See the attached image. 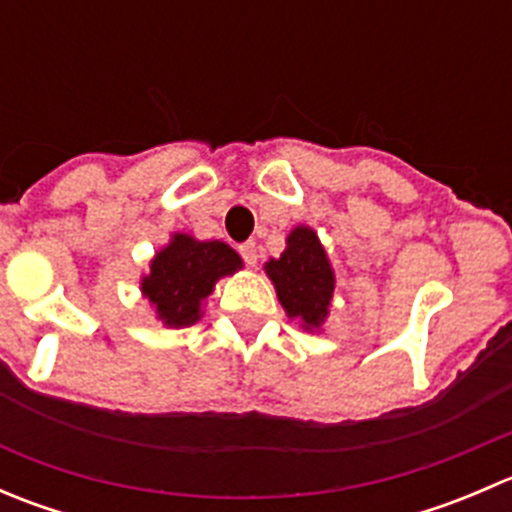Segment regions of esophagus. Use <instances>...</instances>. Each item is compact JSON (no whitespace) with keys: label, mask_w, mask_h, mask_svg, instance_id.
I'll use <instances>...</instances> for the list:
<instances>
[{"label":"esophagus","mask_w":512,"mask_h":512,"mask_svg":"<svg viewBox=\"0 0 512 512\" xmlns=\"http://www.w3.org/2000/svg\"><path fill=\"white\" fill-rule=\"evenodd\" d=\"M240 255H242V260L247 262V265L255 267L257 265V247H255V242H245V245H240Z\"/></svg>","instance_id":"34e87169"}]
</instances>
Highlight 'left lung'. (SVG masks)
<instances>
[{
	"instance_id": "1",
	"label": "left lung",
	"mask_w": 512,
	"mask_h": 512,
	"mask_svg": "<svg viewBox=\"0 0 512 512\" xmlns=\"http://www.w3.org/2000/svg\"><path fill=\"white\" fill-rule=\"evenodd\" d=\"M265 272L287 317L299 319V327L307 332H319L329 317L337 277L317 232L309 225L294 227L285 252L265 262Z\"/></svg>"
}]
</instances>
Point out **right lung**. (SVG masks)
Returning a JSON list of instances; mask_svg holds the SVG:
<instances>
[{
	"label": "right lung",
	"mask_w": 512,
	"mask_h": 512,
	"mask_svg": "<svg viewBox=\"0 0 512 512\" xmlns=\"http://www.w3.org/2000/svg\"><path fill=\"white\" fill-rule=\"evenodd\" d=\"M148 267L141 277V294L165 327L185 329L203 317V304L215 285L242 270V257L220 240L173 232Z\"/></svg>",
	"instance_id": "1"
}]
</instances>
